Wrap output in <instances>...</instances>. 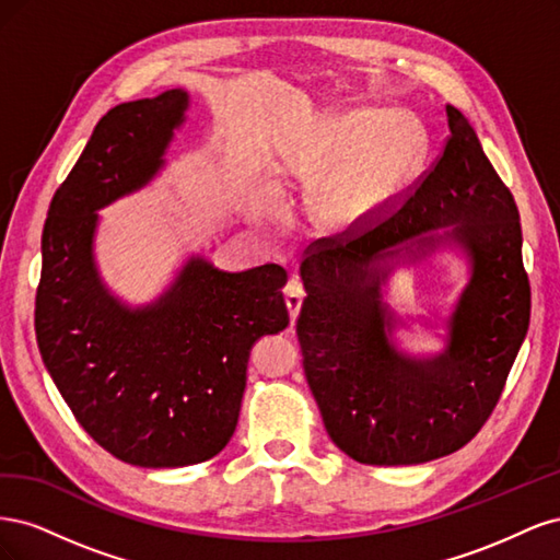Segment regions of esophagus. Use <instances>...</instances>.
<instances>
[{
    "label": "esophagus",
    "instance_id": "obj_1",
    "mask_svg": "<svg viewBox=\"0 0 560 560\" xmlns=\"http://www.w3.org/2000/svg\"><path fill=\"white\" fill-rule=\"evenodd\" d=\"M303 296H306V292H303V284L296 278H292L290 282H287V287H284V303H287V308H290L292 325H294L296 317H299Z\"/></svg>",
    "mask_w": 560,
    "mask_h": 560
}]
</instances>
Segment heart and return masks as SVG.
Returning <instances> with one entry per match:
<instances>
[{"label": "heart", "mask_w": 560, "mask_h": 560, "mask_svg": "<svg viewBox=\"0 0 560 560\" xmlns=\"http://www.w3.org/2000/svg\"><path fill=\"white\" fill-rule=\"evenodd\" d=\"M425 161V138L404 116L352 109L329 118L311 142L299 147L284 171L319 184L313 214L334 233L376 222L409 191Z\"/></svg>", "instance_id": "b5f03b06"}]
</instances>
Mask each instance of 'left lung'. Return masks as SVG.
<instances>
[{
	"label": "left lung",
	"mask_w": 560,
	"mask_h": 560,
	"mask_svg": "<svg viewBox=\"0 0 560 560\" xmlns=\"http://www.w3.org/2000/svg\"><path fill=\"white\" fill-rule=\"evenodd\" d=\"M442 156L397 210L360 233L306 252V299L296 336L331 442L362 465H420L463 448L483 428L530 322L512 191L477 132L446 107ZM451 225L442 236L422 232ZM442 237L460 244L472 278L450 323L447 350L430 361L399 353L380 299L387 258H418Z\"/></svg>",
	"instance_id": "8db88e82"
}]
</instances>
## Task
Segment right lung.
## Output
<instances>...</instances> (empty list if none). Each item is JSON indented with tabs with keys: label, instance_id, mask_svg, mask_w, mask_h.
Masks as SVG:
<instances>
[{
	"label": "right lung",
	"instance_id": "1",
	"mask_svg": "<svg viewBox=\"0 0 560 560\" xmlns=\"http://www.w3.org/2000/svg\"><path fill=\"white\" fill-rule=\"evenodd\" d=\"M186 105L175 89L100 118L50 200L35 301L42 360L79 425L151 469L206 463L229 444L254 341L290 325L278 264L226 273L194 257L144 308L124 306L97 276L95 210L159 173Z\"/></svg>",
	"mask_w": 560,
	"mask_h": 560
}]
</instances>
